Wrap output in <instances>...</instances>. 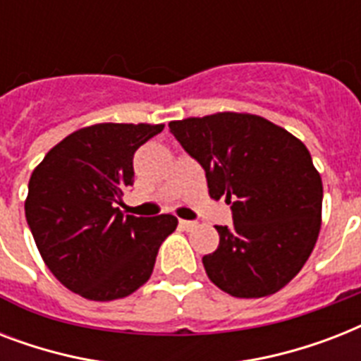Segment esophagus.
<instances>
[{
	"instance_id": "obj_1",
	"label": "esophagus",
	"mask_w": 361,
	"mask_h": 361,
	"mask_svg": "<svg viewBox=\"0 0 361 361\" xmlns=\"http://www.w3.org/2000/svg\"><path fill=\"white\" fill-rule=\"evenodd\" d=\"M180 226H181V228H183V231H192V228L197 226V223H195V221L181 219V221H180Z\"/></svg>"
}]
</instances>
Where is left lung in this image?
<instances>
[{
  "mask_svg": "<svg viewBox=\"0 0 361 361\" xmlns=\"http://www.w3.org/2000/svg\"><path fill=\"white\" fill-rule=\"evenodd\" d=\"M202 164L209 197L232 202V226L202 258L209 281L234 298H262L290 283L320 232L322 180L302 140L255 114L217 112L170 121Z\"/></svg>",
  "mask_w": 361,
  "mask_h": 361,
  "instance_id": "8db88e82",
  "label": "left lung"
}]
</instances>
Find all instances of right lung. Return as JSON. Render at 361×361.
Here are the masks:
<instances>
[{"label": "right lung", "mask_w": 361, "mask_h": 361, "mask_svg": "<svg viewBox=\"0 0 361 361\" xmlns=\"http://www.w3.org/2000/svg\"><path fill=\"white\" fill-rule=\"evenodd\" d=\"M163 123H97L65 136L33 170L25 219L54 277L93 302L140 288L159 247L176 231L174 215H123L116 204L133 185V157Z\"/></svg>", "instance_id": "add662e5"}]
</instances>
